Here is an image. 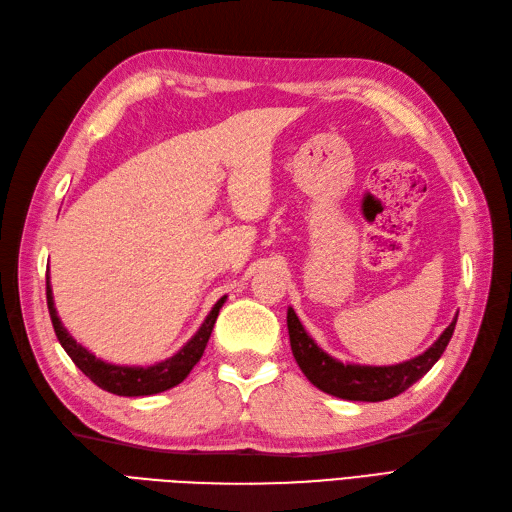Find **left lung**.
Wrapping results in <instances>:
<instances>
[{"instance_id": "obj_1", "label": "left lung", "mask_w": 512, "mask_h": 512, "mask_svg": "<svg viewBox=\"0 0 512 512\" xmlns=\"http://www.w3.org/2000/svg\"><path fill=\"white\" fill-rule=\"evenodd\" d=\"M457 318L448 324L444 333L427 348L423 354L414 356L410 361L399 365H352L333 359L322 348L316 346L312 337L307 335L299 316L294 309L288 307V335H290V348L294 359L307 380L320 391L329 393L333 397H342L350 401H384L397 397L406 389L421 380L427 371L436 365V361L446 350L455 331Z\"/></svg>"}]
</instances>
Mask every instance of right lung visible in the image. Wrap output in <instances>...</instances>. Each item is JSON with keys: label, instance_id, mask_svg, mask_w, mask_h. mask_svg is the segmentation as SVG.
<instances>
[{"label": "right lung", "instance_id": "add662e5", "mask_svg": "<svg viewBox=\"0 0 512 512\" xmlns=\"http://www.w3.org/2000/svg\"><path fill=\"white\" fill-rule=\"evenodd\" d=\"M224 301H226V297H222L218 303L213 305V309L205 318V322L200 324L196 335L177 354L170 356V359L156 363V365H149V367L113 365V363H106V361L98 359L94 352H89L81 344H76V339L66 331V327L61 324V320L57 316V309L53 303V290L49 284V277H46V305H49L51 322H53V329H55V335L59 339L61 348L68 352L74 365L79 367L91 382L98 384L100 389L113 393V395H121V397L156 395V393L173 389V386H177L179 382L188 378L192 367L200 361V356H203V352L207 348L213 324H215V320H218L220 307L224 305Z\"/></svg>", "mask_w": 512, "mask_h": 512}]
</instances>
